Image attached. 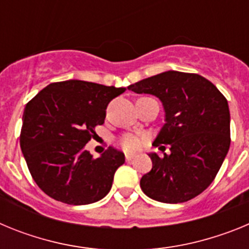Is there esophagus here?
Masks as SVG:
<instances>
[{"label":"esophagus","instance_id":"1","mask_svg":"<svg viewBox=\"0 0 249 249\" xmlns=\"http://www.w3.org/2000/svg\"><path fill=\"white\" fill-rule=\"evenodd\" d=\"M132 158H133V156H132V155H126V160H127V162L132 160Z\"/></svg>","mask_w":249,"mask_h":249}]
</instances>
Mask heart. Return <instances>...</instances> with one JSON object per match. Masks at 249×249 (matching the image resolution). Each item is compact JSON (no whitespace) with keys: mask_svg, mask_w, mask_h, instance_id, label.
<instances>
[{"mask_svg":"<svg viewBox=\"0 0 249 249\" xmlns=\"http://www.w3.org/2000/svg\"><path fill=\"white\" fill-rule=\"evenodd\" d=\"M142 143H143V138L137 135H132V133L126 135L121 141L123 149L127 152H137L142 147Z\"/></svg>","mask_w":249,"mask_h":249,"instance_id":"b5f03b06","label":"heart"}]
</instances>
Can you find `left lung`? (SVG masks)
Masks as SVG:
<instances>
[{
	"mask_svg": "<svg viewBox=\"0 0 249 249\" xmlns=\"http://www.w3.org/2000/svg\"><path fill=\"white\" fill-rule=\"evenodd\" d=\"M127 89L153 94L163 105L164 124L151 152L152 169L141 178L149 198L182 203L201 195L218 173L231 144L228 102L212 82L197 73L167 71ZM169 154H164L165 144Z\"/></svg>",
	"mask_w": 249,
	"mask_h": 249,
	"instance_id": "left-lung-1",
	"label": "left lung"
}]
</instances>
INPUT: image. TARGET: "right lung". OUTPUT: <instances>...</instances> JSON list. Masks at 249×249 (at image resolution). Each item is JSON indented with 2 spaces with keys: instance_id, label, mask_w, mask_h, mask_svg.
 <instances>
[{
  "instance_id": "1",
  "label": "right lung",
  "mask_w": 249,
  "mask_h": 249,
  "mask_svg": "<svg viewBox=\"0 0 249 249\" xmlns=\"http://www.w3.org/2000/svg\"><path fill=\"white\" fill-rule=\"evenodd\" d=\"M123 87L80 80L54 82L26 105L19 146L37 186L67 204H89L111 191L124 155L108 147L98 158L86 151L105 123L106 108Z\"/></svg>"
}]
</instances>
